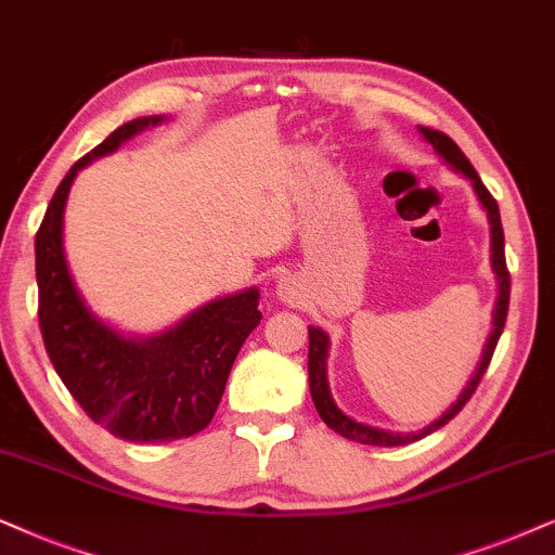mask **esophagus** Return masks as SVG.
<instances>
[{
  "mask_svg": "<svg viewBox=\"0 0 555 555\" xmlns=\"http://www.w3.org/2000/svg\"><path fill=\"white\" fill-rule=\"evenodd\" d=\"M276 292L284 301L292 299V282H289V279H282V282H279V286H276Z\"/></svg>",
  "mask_w": 555,
  "mask_h": 555,
  "instance_id": "obj_1",
  "label": "esophagus"
}]
</instances>
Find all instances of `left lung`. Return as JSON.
I'll list each match as a JSON object with an SVG mask.
<instances>
[{
  "mask_svg": "<svg viewBox=\"0 0 555 555\" xmlns=\"http://www.w3.org/2000/svg\"><path fill=\"white\" fill-rule=\"evenodd\" d=\"M421 134L428 144L437 150V154L441 159L447 162L449 167L454 169V172H462L467 180L472 182V190H475L479 205H482L485 212H487V220H490V246H492V271H494V279H498V301H494V309H492V332L490 337H487V345L482 350V360H479L475 375H472L467 388L462 390L460 398L449 405V409L441 413L437 421H431L426 428H421V431H411V434H393V431H386V428H375V426H367V424H358V421L347 416L337 409L335 398L330 393V383H327V354H330V335L320 327H309V390H312V401H314V409L320 413L324 424H327L332 431H337L339 437L350 439V441H360V444H371V447H403V444H411V441H418L424 439L426 434L437 431L444 424H449L456 413L464 409V403L469 401L472 393H475L479 380H482V375L487 371V365H490L492 360V352L494 347H498V339L502 335V327H505V320H507V305H509V273H507V266H505V235H502V223H500V208L498 203H494V197L487 192V188L479 180V175L475 172V167L469 165V159L464 157V152L456 146L452 139L447 134H441L437 129H426V127H418Z\"/></svg>",
  "mask_w": 555,
  "mask_h": 555,
  "instance_id": "1",
  "label": "left lung"
}]
</instances>
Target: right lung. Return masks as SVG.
<instances>
[{
  "instance_id": "obj_1",
  "label": "right lung",
  "mask_w": 555,
  "mask_h": 555,
  "mask_svg": "<svg viewBox=\"0 0 555 555\" xmlns=\"http://www.w3.org/2000/svg\"><path fill=\"white\" fill-rule=\"evenodd\" d=\"M162 121L165 116L134 118L80 157L57 184L35 238L37 314L55 373L95 424L139 444L203 431L216 416L235 354L261 322L258 289H246L208 301L159 335L129 337L80 297L63 248L70 184L93 159Z\"/></svg>"
}]
</instances>
